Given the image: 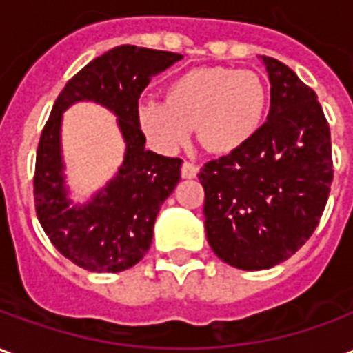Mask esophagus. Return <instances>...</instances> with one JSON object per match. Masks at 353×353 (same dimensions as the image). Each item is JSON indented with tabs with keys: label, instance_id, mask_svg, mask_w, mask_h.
<instances>
[{
	"label": "esophagus",
	"instance_id": "1",
	"mask_svg": "<svg viewBox=\"0 0 353 353\" xmlns=\"http://www.w3.org/2000/svg\"><path fill=\"white\" fill-rule=\"evenodd\" d=\"M196 174H199V168L192 162L183 161V164H181V176L187 177V179H192V177H196Z\"/></svg>",
	"mask_w": 353,
	"mask_h": 353
}]
</instances>
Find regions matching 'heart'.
<instances>
[{"label": "heart", "mask_w": 353, "mask_h": 353, "mask_svg": "<svg viewBox=\"0 0 353 353\" xmlns=\"http://www.w3.org/2000/svg\"><path fill=\"white\" fill-rule=\"evenodd\" d=\"M164 100L141 101L136 119L149 145L176 153L196 128L212 153H232L259 132L266 109L257 73L232 68H194L166 85Z\"/></svg>", "instance_id": "obj_1"}]
</instances>
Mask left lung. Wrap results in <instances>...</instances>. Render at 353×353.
<instances>
[{
  "mask_svg": "<svg viewBox=\"0 0 353 353\" xmlns=\"http://www.w3.org/2000/svg\"><path fill=\"white\" fill-rule=\"evenodd\" d=\"M270 113L245 145L200 168L204 225L214 253L242 270H265L299 252L333 183L331 132L318 96L276 58L263 57Z\"/></svg>",
  "mask_w": 353,
  "mask_h": 353,
  "instance_id": "1",
  "label": "left lung"
}]
</instances>
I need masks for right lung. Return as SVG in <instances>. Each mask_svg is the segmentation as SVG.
Wrapping results in <instances>:
<instances>
[{
  "instance_id": "add662e5",
  "label": "right lung",
  "mask_w": 353,
  "mask_h": 353,
  "mask_svg": "<svg viewBox=\"0 0 353 353\" xmlns=\"http://www.w3.org/2000/svg\"><path fill=\"white\" fill-rule=\"evenodd\" d=\"M179 58L168 50L119 45L94 58L58 94L37 145L34 202L45 234L73 265L90 272H121L149 250L159 208L179 183L181 159L147 151L136 109L151 77ZM79 99L98 101L119 117L127 153L116 179L90 205L70 210L59 159V121L61 111Z\"/></svg>"
}]
</instances>
